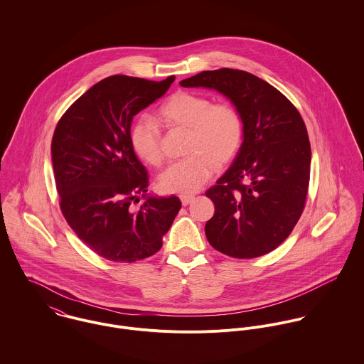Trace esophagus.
I'll return each instance as SVG.
<instances>
[{"label": "esophagus", "mask_w": 364, "mask_h": 364, "mask_svg": "<svg viewBox=\"0 0 364 364\" xmlns=\"http://www.w3.org/2000/svg\"><path fill=\"white\" fill-rule=\"evenodd\" d=\"M195 200V196H181V202L183 206H188L189 203H192Z\"/></svg>", "instance_id": "obj_1"}]
</instances>
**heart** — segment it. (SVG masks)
Instances as JSON below:
<instances>
[{"mask_svg":"<svg viewBox=\"0 0 364 364\" xmlns=\"http://www.w3.org/2000/svg\"><path fill=\"white\" fill-rule=\"evenodd\" d=\"M158 120L168 129L188 132L185 156L169 165L158 178L164 193L192 195L210 179L215 166L234 161L244 140V120L230 104H213L200 94L179 91L158 109ZM130 144L137 156L149 165L162 162V137L156 123L139 119L130 129Z\"/></svg>","mask_w":364,"mask_h":364,"instance_id":"obj_1","label":"heart"}]
</instances>
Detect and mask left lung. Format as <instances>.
<instances>
[{
    "label": "left lung",
    "instance_id": "1",
    "mask_svg": "<svg viewBox=\"0 0 364 364\" xmlns=\"http://www.w3.org/2000/svg\"><path fill=\"white\" fill-rule=\"evenodd\" d=\"M181 85L220 92L244 120L238 154L206 192L215 208L205 228L210 245L240 259L276 250L307 198L311 147L303 117L282 92L247 71H202Z\"/></svg>",
    "mask_w": 364,
    "mask_h": 364
}]
</instances>
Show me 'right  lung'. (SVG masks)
Masks as SVG:
<instances>
[{"label": "right lung", "instance_id": "1", "mask_svg": "<svg viewBox=\"0 0 364 364\" xmlns=\"http://www.w3.org/2000/svg\"><path fill=\"white\" fill-rule=\"evenodd\" d=\"M175 77H107L81 95L54 130L52 161L60 208L94 252L136 262L158 252L181 200L146 195L149 175L130 144L133 117L161 98ZM139 194L145 202L136 210Z\"/></svg>", "mask_w": 364, "mask_h": 364}]
</instances>
